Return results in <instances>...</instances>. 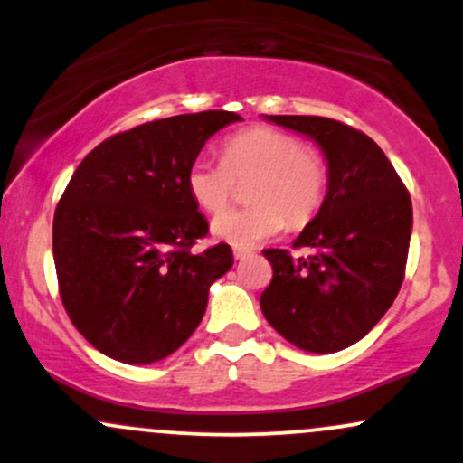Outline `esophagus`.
<instances>
[{"mask_svg":"<svg viewBox=\"0 0 463 463\" xmlns=\"http://www.w3.org/2000/svg\"><path fill=\"white\" fill-rule=\"evenodd\" d=\"M232 254H235L237 261H243V259L252 254V250H248V248H232Z\"/></svg>","mask_w":463,"mask_h":463,"instance_id":"esophagus-1","label":"esophagus"}]
</instances>
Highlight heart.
<instances>
[{"mask_svg":"<svg viewBox=\"0 0 463 463\" xmlns=\"http://www.w3.org/2000/svg\"><path fill=\"white\" fill-rule=\"evenodd\" d=\"M252 177L243 210L213 220L215 239L235 248H252L285 228L309 222L326 198L328 165L300 137L254 126L222 143V161L198 156L187 167L191 200L206 213H219L234 193L237 179Z\"/></svg>","mask_w":463,"mask_h":463,"instance_id":"heart-1","label":"heart"}]
</instances>
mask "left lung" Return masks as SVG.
Instances as JSON below:
<instances>
[{
	"label": "left lung",
	"mask_w": 463,
	"mask_h": 463,
	"mask_svg": "<svg viewBox=\"0 0 463 463\" xmlns=\"http://www.w3.org/2000/svg\"><path fill=\"white\" fill-rule=\"evenodd\" d=\"M311 137L328 165V191L294 248H269L272 283L261 311L287 342L337 353L365 337L398 296L411 237V198L387 156L361 130L311 115H268Z\"/></svg>",
	"instance_id": "8db88e82"
}]
</instances>
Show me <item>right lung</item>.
Returning <instances> with one entry per match:
<instances>
[{
	"label": "right lung",
	"instance_id": "obj_1",
	"mask_svg": "<svg viewBox=\"0 0 463 463\" xmlns=\"http://www.w3.org/2000/svg\"><path fill=\"white\" fill-rule=\"evenodd\" d=\"M232 121L228 110L147 121L84 156L56 206L58 291L73 326L121 364H154L198 328L209 287L232 268L228 243L195 254L209 224L187 167Z\"/></svg>",
	"mask_w": 463,
	"mask_h": 463
}]
</instances>
